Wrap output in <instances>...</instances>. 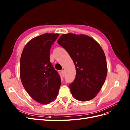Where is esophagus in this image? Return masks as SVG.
I'll return each instance as SVG.
<instances>
[{
    "label": "esophagus",
    "instance_id": "1",
    "mask_svg": "<svg viewBox=\"0 0 130 130\" xmlns=\"http://www.w3.org/2000/svg\"><path fill=\"white\" fill-rule=\"evenodd\" d=\"M61 75H62V77H64V70H62L61 71Z\"/></svg>",
    "mask_w": 130,
    "mask_h": 130
}]
</instances>
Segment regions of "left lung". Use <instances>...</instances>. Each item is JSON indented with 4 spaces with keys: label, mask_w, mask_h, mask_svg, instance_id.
<instances>
[{
    "label": "left lung",
    "mask_w": 130,
    "mask_h": 130,
    "mask_svg": "<svg viewBox=\"0 0 130 130\" xmlns=\"http://www.w3.org/2000/svg\"><path fill=\"white\" fill-rule=\"evenodd\" d=\"M57 42L68 52L75 67V78L69 85L72 95L81 102L93 99L107 75L106 57L102 47L93 38L82 34H63Z\"/></svg>",
    "instance_id": "8db88e82"
}]
</instances>
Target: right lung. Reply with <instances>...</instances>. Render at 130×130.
<instances>
[{
  "instance_id": "obj_1",
  "label": "right lung",
  "mask_w": 130,
  "mask_h": 130,
  "mask_svg": "<svg viewBox=\"0 0 130 130\" xmlns=\"http://www.w3.org/2000/svg\"><path fill=\"white\" fill-rule=\"evenodd\" d=\"M59 34H44L33 38L21 53L20 75L28 95L37 102L48 104L54 100L61 78L50 62V49Z\"/></svg>"
}]
</instances>
